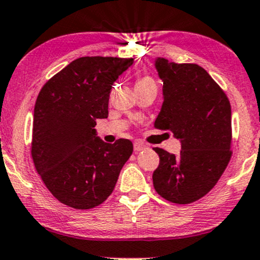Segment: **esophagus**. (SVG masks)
Returning <instances> with one entry per match:
<instances>
[{
	"mask_svg": "<svg viewBox=\"0 0 260 260\" xmlns=\"http://www.w3.org/2000/svg\"><path fill=\"white\" fill-rule=\"evenodd\" d=\"M147 147H146L145 143L140 142V141H136L135 143H134V151L135 152H140V151H143V149H146Z\"/></svg>",
	"mask_w": 260,
	"mask_h": 260,
	"instance_id": "34e87169",
	"label": "esophagus"
}]
</instances>
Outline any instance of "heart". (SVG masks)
<instances>
[{
  "label": "heart",
  "instance_id": "heart-1",
  "mask_svg": "<svg viewBox=\"0 0 260 260\" xmlns=\"http://www.w3.org/2000/svg\"><path fill=\"white\" fill-rule=\"evenodd\" d=\"M145 82H153V81H152L149 78H147V76H143V78H140L139 80H137L136 84H145Z\"/></svg>",
  "mask_w": 260,
  "mask_h": 260
}]
</instances>
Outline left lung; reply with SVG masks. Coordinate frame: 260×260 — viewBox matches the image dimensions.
<instances>
[{
  "label": "left lung",
  "mask_w": 260,
  "mask_h": 260,
  "mask_svg": "<svg viewBox=\"0 0 260 260\" xmlns=\"http://www.w3.org/2000/svg\"><path fill=\"white\" fill-rule=\"evenodd\" d=\"M163 80V106L154 127L181 141L178 155L155 147L159 166L153 173L157 193L176 204L206 196L231 159V106L222 88L202 67L155 60Z\"/></svg>",
  "instance_id": "obj_1"
}]
</instances>
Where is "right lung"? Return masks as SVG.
Here are the masks:
<instances>
[{
  "mask_svg": "<svg viewBox=\"0 0 260 260\" xmlns=\"http://www.w3.org/2000/svg\"><path fill=\"white\" fill-rule=\"evenodd\" d=\"M133 58L81 57L52 76L34 109L31 157L48 191L66 206L91 209L114 190L133 142L106 143L97 119L108 117L112 85Z\"/></svg>",
  "mask_w": 260,
  "mask_h": 260,
  "instance_id": "1",
  "label": "right lung"
}]
</instances>
